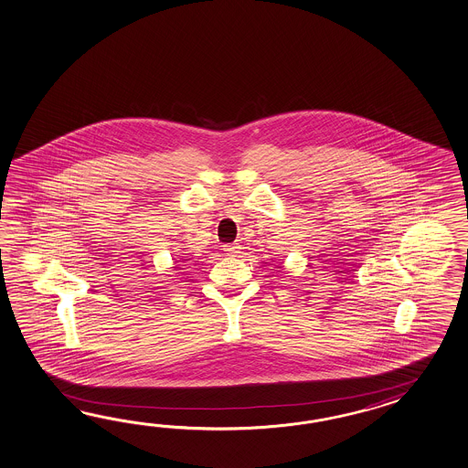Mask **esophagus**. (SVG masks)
I'll return each mask as SVG.
<instances>
[{
    "label": "esophagus",
    "mask_w": 468,
    "mask_h": 468,
    "mask_svg": "<svg viewBox=\"0 0 468 468\" xmlns=\"http://www.w3.org/2000/svg\"><path fill=\"white\" fill-rule=\"evenodd\" d=\"M225 251L229 253V255H235V253H239V247L237 245H225Z\"/></svg>",
    "instance_id": "obj_1"
}]
</instances>
